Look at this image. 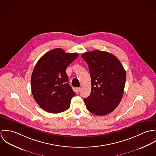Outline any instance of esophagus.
Returning <instances> with one entry per match:
<instances>
[{
	"label": "esophagus",
	"mask_w": 156,
	"mask_h": 156,
	"mask_svg": "<svg viewBox=\"0 0 156 156\" xmlns=\"http://www.w3.org/2000/svg\"><path fill=\"white\" fill-rule=\"evenodd\" d=\"M76 91L77 93H79V92L80 91V88H77L76 89Z\"/></svg>",
	"instance_id": "obj_1"
}]
</instances>
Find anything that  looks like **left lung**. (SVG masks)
Returning <instances> with one entry per match:
<instances>
[{"label": "left lung", "mask_w": 156, "mask_h": 156, "mask_svg": "<svg viewBox=\"0 0 156 156\" xmlns=\"http://www.w3.org/2000/svg\"><path fill=\"white\" fill-rule=\"evenodd\" d=\"M91 78V92L84 99L88 111L98 116L113 111L124 94L126 71L119 59L107 51L94 50L82 55Z\"/></svg>", "instance_id": "left-lung-1"}]
</instances>
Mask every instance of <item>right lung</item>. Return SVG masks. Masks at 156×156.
Here are the masks:
<instances>
[{
	"instance_id": "right-lung-1",
	"label": "right lung",
	"mask_w": 156,
	"mask_h": 156,
	"mask_svg": "<svg viewBox=\"0 0 156 156\" xmlns=\"http://www.w3.org/2000/svg\"><path fill=\"white\" fill-rule=\"evenodd\" d=\"M78 55L55 48L47 52L35 65L31 77L32 93L45 111L58 113L69 109L75 92L68 84L66 70Z\"/></svg>"
}]
</instances>
